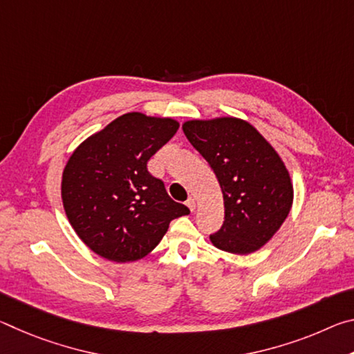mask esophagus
I'll use <instances>...</instances> for the list:
<instances>
[{
  "label": "esophagus",
  "mask_w": 354,
  "mask_h": 354,
  "mask_svg": "<svg viewBox=\"0 0 354 354\" xmlns=\"http://www.w3.org/2000/svg\"><path fill=\"white\" fill-rule=\"evenodd\" d=\"M185 205H187V207L190 209V211H192V212H194V211H195V207H196V205H195V200H194V198H192V196H190V198H189L187 201H185Z\"/></svg>",
  "instance_id": "1"
}]
</instances>
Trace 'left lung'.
Masks as SVG:
<instances>
[{"instance_id": "8db88e82", "label": "left lung", "mask_w": 354, "mask_h": 354, "mask_svg": "<svg viewBox=\"0 0 354 354\" xmlns=\"http://www.w3.org/2000/svg\"><path fill=\"white\" fill-rule=\"evenodd\" d=\"M183 131L211 165L223 192L225 221L211 234V242L236 254L259 250L292 207L290 176L278 153L239 118L192 120Z\"/></svg>"}]
</instances>
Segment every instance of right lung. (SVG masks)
<instances>
[{"label":"right lung","mask_w":354,"mask_h":354,"mask_svg":"<svg viewBox=\"0 0 354 354\" xmlns=\"http://www.w3.org/2000/svg\"><path fill=\"white\" fill-rule=\"evenodd\" d=\"M179 128L171 118L129 112L71 154L62 175V201L76 234L95 253L131 262L156 248L171 220L187 215L147 164Z\"/></svg>","instance_id":"add662e5"}]
</instances>
